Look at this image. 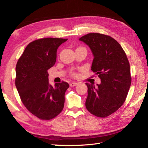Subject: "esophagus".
Segmentation results:
<instances>
[{
    "label": "esophagus",
    "instance_id": "esophagus-1",
    "mask_svg": "<svg viewBox=\"0 0 148 148\" xmlns=\"http://www.w3.org/2000/svg\"><path fill=\"white\" fill-rule=\"evenodd\" d=\"M78 84V83H76V82H72V83H71V84H70V86H76V85H77Z\"/></svg>",
    "mask_w": 148,
    "mask_h": 148
}]
</instances>
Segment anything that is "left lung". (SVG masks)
<instances>
[{"label":"left lung","instance_id":"obj_1","mask_svg":"<svg viewBox=\"0 0 148 148\" xmlns=\"http://www.w3.org/2000/svg\"><path fill=\"white\" fill-rule=\"evenodd\" d=\"M89 46L93 56L92 70L100 84L86 83V108L97 117H107L123 104L131 84L130 69L121 45L112 37L90 33L79 39Z\"/></svg>","mask_w":148,"mask_h":148}]
</instances>
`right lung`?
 Segmentation results:
<instances>
[{"label":"right lung","instance_id":"right-lung-1","mask_svg":"<svg viewBox=\"0 0 148 148\" xmlns=\"http://www.w3.org/2000/svg\"><path fill=\"white\" fill-rule=\"evenodd\" d=\"M67 39L44 38L29 43L16 66L15 84L22 102L41 119L54 118L64 107L67 82L49 84L48 71L55 65L58 47Z\"/></svg>","mask_w":148,"mask_h":148}]
</instances>
